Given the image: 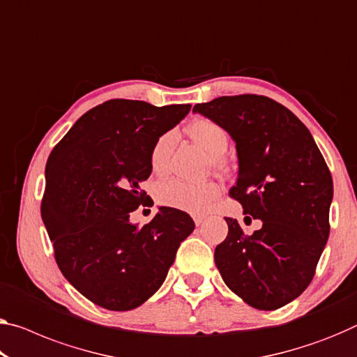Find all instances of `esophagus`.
Segmentation results:
<instances>
[{"label":"esophagus","mask_w":357,"mask_h":357,"mask_svg":"<svg viewBox=\"0 0 357 357\" xmlns=\"http://www.w3.org/2000/svg\"><path fill=\"white\" fill-rule=\"evenodd\" d=\"M195 223H196V227H199V225H202L204 223V220H206V217L204 215H195Z\"/></svg>","instance_id":"obj_1"}]
</instances>
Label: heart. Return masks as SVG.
<instances>
[{
    "mask_svg": "<svg viewBox=\"0 0 357 357\" xmlns=\"http://www.w3.org/2000/svg\"><path fill=\"white\" fill-rule=\"evenodd\" d=\"M188 132L212 156H222L228 148V134L220 124L212 119L199 118L188 126ZM175 134L167 130L156 139L150 151V166L155 172H162L167 166L169 151L174 144ZM222 193V186L217 182H188L182 178L164 180L158 183L155 196L161 206L172 209L202 213Z\"/></svg>",
    "mask_w": 357,
    "mask_h": 357,
    "instance_id": "1",
    "label": "heart"
}]
</instances>
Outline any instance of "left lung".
I'll use <instances>...</instances> for the list:
<instances>
[{
  "label": "left lung",
  "mask_w": 357,
  "mask_h": 357,
  "mask_svg": "<svg viewBox=\"0 0 357 357\" xmlns=\"http://www.w3.org/2000/svg\"><path fill=\"white\" fill-rule=\"evenodd\" d=\"M193 112L236 142L239 172L229 196L263 223L248 236L225 217L228 236L213 257L218 271L248 305L281 308L310 286L328 239L333 182L324 156L306 126L270 97L225 96Z\"/></svg>",
  "instance_id": "obj_1"
}]
</instances>
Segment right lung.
I'll use <instances>...</instances> for the list:
<instances>
[{
  "instance_id": "obj_1",
  "label": "right lung",
  "mask_w": 357,
  "mask_h": 357,
  "mask_svg": "<svg viewBox=\"0 0 357 357\" xmlns=\"http://www.w3.org/2000/svg\"><path fill=\"white\" fill-rule=\"evenodd\" d=\"M190 108L113 98L84 113L49 155L41 217L56 261L102 308L129 311L150 298L193 233V218L172 207L144 227L129 222L148 204L140 185L151 174L153 144Z\"/></svg>"
}]
</instances>
